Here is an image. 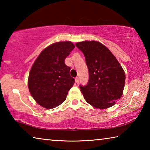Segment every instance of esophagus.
I'll return each instance as SVG.
<instances>
[{"label": "esophagus", "mask_w": 150, "mask_h": 150, "mask_svg": "<svg viewBox=\"0 0 150 150\" xmlns=\"http://www.w3.org/2000/svg\"><path fill=\"white\" fill-rule=\"evenodd\" d=\"M75 83H77V84H78L79 81V78H78V77H76V78L75 79Z\"/></svg>", "instance_id": "esophagus-1"}]
</instances>
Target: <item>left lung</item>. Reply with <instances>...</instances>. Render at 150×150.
Wrapping results in <instances>:
<instances>
[{
	"label": "left lung",
	"instance_id": "8db88e82",
	"mask_svg": "<svg viewBox=\"0 0 150 150\" xmlns=\"http://www.w3.org/2000/svg\"><path fill=\"white\" fill-rule=\"evenodd\" d=\"M85 55L89 79L80 85L85 100L94 107L106 109L121 98L125 84V73L115 55L105 45L96 41L75 44Z\"/></svg>",
	"mask_w": 150,
	"mask_h": 150
}]
</instances>
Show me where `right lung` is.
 Instances as JSON below:
<instances>
[{
    "mask_svg": "<svg viewBox=\"0 0 150 150\" xmlns=\"http://www.w3.org/2000/svg\"><path fill=\"white\" fill-rule=\"evenodd\" d=\"M74 48L69 41L51 44L32 66L28 85L32 96L42 107L54 108L65 100L75 79L69 75L71 69L65 64V59Z\"/></svg>",
    "mask_w": 150,
    "mask_h": 150,
    "instance_id": "1",
    "label": "right lung"
}]
</instances>
